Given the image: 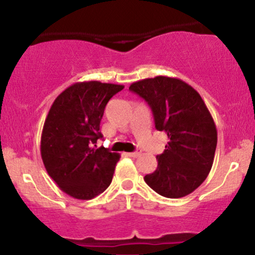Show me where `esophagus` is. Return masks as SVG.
<instances>
[{
    "instance_id": "34e87169",
    "label": "esophagus",
    "mask_w": 255,
    "mask_h": 255,
    "mask_svg": "<svg viewBox=\"0 0 255 255\" xmlns=\"http://www.w3.org/2000/svg\"><path fill=\"white\" fill-rule=\"evenodd\" d=\"M128 156L129 157H131V158H136V157H139L140 154H141V152L140 151H135V152H129V153H127Z\"/></svg>"
}]
</instances>
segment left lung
I'll return each mask as SVG.
<instances>
[{
  "label": "left lung",
  "instance_id": "obj_1",
  "mask_svg": "<svg viewBox=\"0 0 255 255\" xmlns=\"http://www.w3.org/2000/svg\"><path fill=\"white\" fill-rule=\"evenodd\" d=\"M129 90L147 102L156 129L168 136L145 182L165 198L191 194L206 180L217 146V128L203 98L181 79L163 75L135 81Z\"/></svg>",
  "mask_w": 255,
  "mask_h": 255
}]
</instances>
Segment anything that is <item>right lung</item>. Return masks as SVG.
I'll return each instance as SVG.
<instances>
[{"mask_svg": "<svg viewBox=\"0 0 255 255\" xmlns=\"http://www.w3.org/2000/svg\"><path fill=\"white\" fill-rule=\"evenodd\" d=\"M124 85L83 81L67 87L52 103L40 137V154L61 191L90 200L109 187L120 154L97 148L105 105Z\"/></svg>", "mask_w": 255, "mask_h": 255, "instance_id": "obj_1", "label": "right lung"}]
</instances>
